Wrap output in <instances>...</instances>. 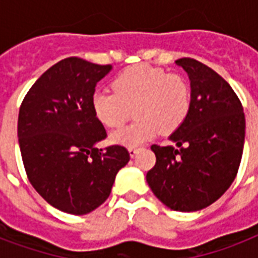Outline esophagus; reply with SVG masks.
<instances>
[{
	"label": "esophagus",
	"instance_id": "34e87169",
	"mask_svg": "<svg viewBox=\"0 0 258 258\" xmlns=\"http://www.w3.org/2000/svg\"><path fill=\"white\" fill-rule=\"evenodd\" d=\"M128 153H130V155H131V158H134V157H135V155H137L138 149H137V147H130Z\"/></svg>",
	"mask_w": 258,
	"mask_h": 258
}]
</instances>
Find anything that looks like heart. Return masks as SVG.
<instances>
[{
    "mask_svg": "<svg viewBox=\"0 0 258 258\" xmlns=\"http://www.w3.org/2000/svg\"><path fill=\"white\" fill-rule=\"evenodd\" d=\"M113 92L95 91L91 104L95 116L116 128L135 113L137 120L111 135L113 143L135 147L159 131H175L190 109V87L179 74L138 64L124 70L112 82Z\"/></svg>",
    "mask_w": 258,
    "mask_h": 258,
    "instance_id": "1",
    "label": "heart"
}]
</instances>
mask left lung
Segmentation results:
<instances>
[{"mask_svg": "<svg viewBox=\"0 0 258 258\" xmlns=\"http://www.w3.org/2000/svg\"><path fill=\"white\" fill-rule=\"evenodd\" d=\"M188 75L190 109L171 134L172 145H153L157 157L146 175L158 200L176 212L208 208L236 178L245 141L240 99L216 71L194 58L176 60Z\"/></svg>", "mask_w": 258, "mask_h": 258, "instance_id": "8db88e82", "label": "left lung"}]
</instances>
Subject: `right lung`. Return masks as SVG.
Returning <instances> with one entry per match:
<instances>
[{
	"label": "right lung",
	"instance_id": "1",
	"mask_svg": "<svg viewBox=\"0 0 258 258\" xmlns=\"http://www.w3.org/2000/svg\"><path fill=\"white\" fill-rule=\"evenodd\" d=\"M112 67L80 57L56 62L30 87L18 112L17 135L28 179L53 208L82 216L108 198L128 150L107 138L91 99Z\"/></svg>",
	"mask_w": 258,
	"mask_h": 258
}]
</instances>
